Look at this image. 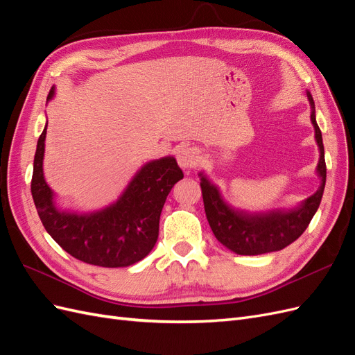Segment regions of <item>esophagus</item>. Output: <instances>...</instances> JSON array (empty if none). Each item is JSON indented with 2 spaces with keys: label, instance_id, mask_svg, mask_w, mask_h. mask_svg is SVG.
<instances>
[{
  "label": "esophagus",
  "instance_id": "1",
  "mask_svg": "<svg viewBox=\"0 0 355 355\" xmlns=\"http://www.w3.org/2000/svg\"><path fill=\"white\" fill-rule=\"evenodd\" d=\"M176 159H178V164L180 168L191 170L198 164L200 153L196 148H182V149H179Z\"/></svg>",
  "mask_w": 355,
  "mask_h": 355
}]
</instances>
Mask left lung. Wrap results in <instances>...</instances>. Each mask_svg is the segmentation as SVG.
<instances>
[{"label":"left lung","mask_w":355,"mask_h":355,"mask_svg":"<svg viewBox=\"0 0 355 355\" xmlns=\"http://www.w3.org/2000/svg\"><path fill=\"white\" fill-rule=\"evenodd\" d=\"M311 105V123L315 130V141L320 149L317 175L321 179L315 194L290 210H272L266 213H245L235 210L223 201L218 187L200 173L204 210L210 228L227 249L237 254L254 256L278 252L297 240L315 214L326 185V161L321 130L315 121V106L311 93H306Z\"/></svg>","instance_id":"1"}]
</instances>
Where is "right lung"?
I'll return each instance as SVG.
<instances>
[{
  "mask_svg": "<svg viewBox=\"0 0 355 355\" xmlns=\"http://www.w3.org/2000/svg\"><path fill=\"white\" fill-rule=\"evenodd\" d=\"M55 96V87L47 101ZM47 125L34 158L31 192L46 231L63 250L81 262L120 268L142 261L158 239L159 216L176 182L184 178L173 157L146 163L137 171L121 197L93 213H69L56 207L53 191L42 173Z\"/></svg>",
  "mask_w": 355,
  "mask_h": 355,
  "instance_id": "add662e5",
  "label": "right lung"
}]
</instances>
